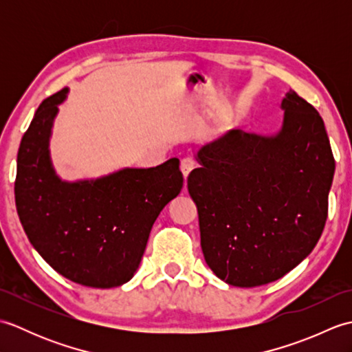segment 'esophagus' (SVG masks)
<instances>
[{
	"mask_svg": "<svg viewBox=\"0 0 352 352\" xmlns=\"http://www.w3.org/2000/svg\"><path fill=\"white\" fill-rule=\"evenodd\" d=\"M195 166H197L195 160L190 159V157H184V159H183L182 163H180V169H182V172H183L184 178H188V175L190 174L192 169H195Z\"/></svg>",
	"mask_w": 352,
	"mask_h": 352,
	"instance_id": "1",
	"label": "esophagus"
}]
</instances>
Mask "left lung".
<instances>
[{
	"label": "left lung",
	"instance_id": "1",
	"mask_svg": "<svg viewBox=\"0 0 352 352\" xmlns=\"http://www.w3.org/2000/svg\"><path fill=\"white\" fill-rule=\"evenodd\" d=\"M274 136L231 130L199 148L188 177L206 263L231 286L281 278L315 248L334 157L318 110L289 91Z\"/></svg>",
	"mask_w": 352,
	"mask_h": 352
}]
</instances>
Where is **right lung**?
<instances>
[{
	"instance_id": "1",
	"label": "right lung",
	"mask_w": 352,
	"mask_h": 352,
	"mask_svg": "<svg viewBox=\"0 0 352 352\" xmlns=\"http://www.w3.org/2000/svg\"><path fill=\"white\" fill-rule=\"evenodd\" d=\"M66 94L63 89L45 100L22 136L14 180L18 216L30 243L65 278L87 287H116L138 271L157 216L180 193V160L62 182L48 145Z\"/></svg>"
}]
</instances>
